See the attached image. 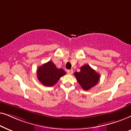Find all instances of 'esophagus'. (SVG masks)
I'll return each instance as SVG.
<instances>
[{
    "mask_svg": "<svg viewBox=\"0 0 131 131\" xmlns=\"http://www.w3.org/2000/svg\"><path fill=\"white\" fill-rule=\"evenodd\" d=\"M67 72L68 74H72L73 73V70L72 69H69V70L67 71Z\"/></svg>",
    "mask_w": 131,
    "mask_h": 131,
    "instance_id": "34e87169",
    "label": "esophagus"
}]
</instances>
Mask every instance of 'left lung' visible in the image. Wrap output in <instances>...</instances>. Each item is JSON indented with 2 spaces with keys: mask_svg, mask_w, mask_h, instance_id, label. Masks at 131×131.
Returning <instances> with one entry per match:
<instances>
[{
  "mask_svg": "<svg viewBox=\"0 0 131 131\" xmlns=\"http://www.w3.org/2000/svg\"><path fill=\"white\" fill-rule=\"evenodd\" d=\"M74 75L83 90H88L98 83L100 75L89 64L80 68V72H75Z\"/></svg>",
  "mask_w": 131,
  "mask_h": 131,
  "instance_id": "8db88e82",
  "label": "left lung"
}]
</instances>
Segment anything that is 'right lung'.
<instances>
[{"label":"right lung","mask_w":131,"mask_h":131,"mask_svg":"<svg viewBox=\"0 0 131 131\" xmlns=\"http://www.w3.org/2000/svg\"><path fill=\"white\" fill-rule=\"evenodd\" d=\"M66 73L62 68L58 69L51 61L38 68L37 78L39 81L45 86L51 87L58 81L59 78L65 75Z\"/></svg>","instance_id":"obj_1"}]
</instances>
